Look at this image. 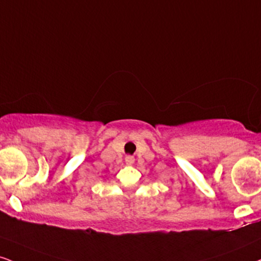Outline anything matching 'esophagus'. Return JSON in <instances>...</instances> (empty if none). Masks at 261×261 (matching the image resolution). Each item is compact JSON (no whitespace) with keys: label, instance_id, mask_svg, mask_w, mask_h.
Here are the masks:
<instances>
[{"label":"esophagus","instance_id":"1","mask_svg":"<svg viewBox=\"0 0 261 261\" xmlns=\"http://www.w3.org/2000/svg\"><path fill=\"white\" fill-rule=\"evenodd\" d=\"M125 162H126L127 164H133V163L135 162L134 156L133 155H126V158H125Z\"/></svg>","mask_w":261,"mask_h":261}]
</instances>
